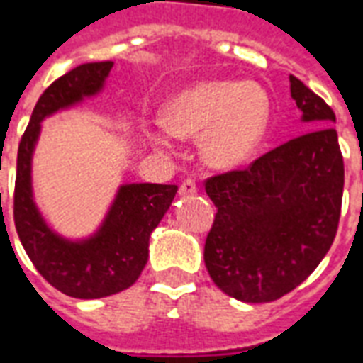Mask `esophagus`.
Here are the masks:
<instances>
[{"instance_id": "1", "label": "esophagus", "mask_w": 363, "mask_h": 363, "mask_svg": "<svg viewBox=\"0 0 363 363\" xmlns=\"http://www.w3.org/2000/svg\"><path fill=\"white\" fill-rule=\"evenodd\" d=\"M179 194L182 196V198H190V196H196L198 194V186H196L194 181H184L181 184V189H179Z\"/></svg>"}]
</instances>
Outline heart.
I'll use <instances>...</instances> for the list:
<instances>
[{"label":"heart","instance_id":"obj_1","mask_svg":"<svg viewBox=\"0 0 363 363\" xmlns=\"http://www.w3.org/2000/svg\"><path fill=\"white\" fill-rule=\"evenodd\" d=\"M271 123V99L264 86L250 80H206L169 99L165 123L147 128L157 147L174 136L198 138L203 161L217 169H235L252 160L264 144Z\"/></svg>","mask_w":363,"mask_h":363}]
</instances>
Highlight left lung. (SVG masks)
Segmentation results:
<instances>
[{
	"label": "left lung",
	"instance_id": "1",
	"mask_svg": "<svg viewBox=\"0 0 363 363\" xmlns=\"http://www.w3.org/2000/svg\"><path fill=\"white\" fill-rule=\"evenodd\" d=\"M289 80L300 121L313 130L244 171L206 181L217 213L203 262L225 294L248 304L273 302L304 283L339 227L345 163L335 113L302 80Z\"/></svg>",
	"mask_w": 363,
	"mask_h": 363
}]
</instances>
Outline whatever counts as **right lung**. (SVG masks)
Wrapping results in <instances>:
<instances>
[{"label":"right lung","mask_w":363,"mask_h":363,"mask_svg":"<svg viewBox=\"0 0 363 363\" xmlns=\"http://www.w3.org/2000/svg\"><path fill=\"white\" fill-rule=\"evenodd\" d=\"M113 63H84L53 82L32 111L17 154L15 227L23 248L48 283L67 296L92 300L125 291L136 283L147 262L150 236L167 213L179 186L121 184L104 221L84 238H67L42 216L32 190V155L42 121L98 96Z\"/></svg>","instance_id":"1"}]
</instances>
